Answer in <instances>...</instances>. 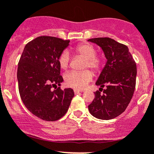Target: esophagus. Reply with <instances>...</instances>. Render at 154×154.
I'll return each instance as SVG.
<instances>
[{
	"label": "esophagus",
	"mask_w": 154,
	"mask_h": 154,
	"mask_svg": "<svg viewBox=\"0 0 154 154\" xmlns=\"http://www.w3.org/2000/svg\"><path fill=\"white\" fill-rule=\"evenodd\" d=\"M74 94H78L80 93V92H81V91L78 90V89H74Z\"/></svg>",
	"instance_id": "esophagus-1"
}]
</instances>
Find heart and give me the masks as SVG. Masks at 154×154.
<instances>
[{
  "instance_id": "1",
  "label": "heart",
  "mask_w": 154,
  "mask_h": 154,
  "mask_svg": "<svg viewBox=\"0 0 154 154\" xmlns=\"http://www.w3.org/2000/svg\"><path fill=\"white\" fill-rule=\"evenodd\" d=\"M76 54L84 58V68H89L94 71H98L101 65V61L95 56L96 51L90 44H80L74 49ZM70 54L67 50L62 52L59 56L58 62L62 69H67L70 63ZM92 80V74L89 71H71L65 74V80L67 86L75 88L77 89H83L86 85Z\"/></svg>"
}]
</instances>
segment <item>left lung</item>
<instances>
[{"instance_id": "obj_1", "label": "left lung", "mask_w": 154, "mask_h": 154, "mask_svg": "<svg viewBox=\"0 0 154 154\" xmlns=\"http://www.w3.org/2000/svg\"><path fill=\"white\" fill-rule=\"evenodd\" d=\"M100 47L107 62L95 84L99 90L88 106L93 117L100 120H111L125 111L134 94L137 67L129 49L109 37L88 40ZM106 86V89L103 88ZM103 90V93L100 92Z\"/></svg>"}]
</instances>
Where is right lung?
<instances>
[{"label": "right lung", "mask_w": 154, "mask_h": 154, "mask_svg": "<svg viewBox=\"0 0 154 154\" xmlns=\"http://www.w3.org/2000/svg\"><path fill=\"white\" fill-rule=\"evenodd\" d=\"M69 43L50 36L37 37L25 45L18 64L22 102L31 113L46 121H56L63 117L74 95L71 88L51 89L63 82L58 59Z\"/></svg>", "instance_id": "add662e5"}]
</instances>
